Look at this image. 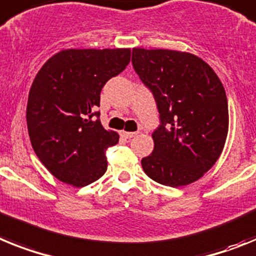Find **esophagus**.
Returning a JSON list of instances; mask_svg holds the SVG:
<instances>
[{"label": "esophagus", "mask_w": 256, "mask_h": 256, "mask_svg": "<svg viewBox=\"0 0 256 256\" xmlns=\"http://www.w3.org/2000/svg\"><path fill=\"white\" fill-rule=\"evenodd\" d=\"M136 134H138V132H132V131H122V132H121L122 136L126 138V139H130V138H134Z\"/></svg>", "instance_id": "esophagus-1"}]
</instances>
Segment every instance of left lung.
I'll list each match as a JSON object with an SVG mask.
<instances>
[{
	"instance_id": "8db88e82",
	"label": "left lung",
	"mask_w": 256,
	"mask_h": 256,
	"mask_svg": "<svg viewBox=\"0 0 256 256\" xmlns=\"http://www.w3.org/2000/svg\"><path fill=\"white\" fill-rule=\"evenodd\" d=\"M131 62L160 113L153 152L142 160L144 172L174 188L198 180L218 161L228 134V102L220 80L190 52L135 48Z\"/></svg>"
}]
</instances>
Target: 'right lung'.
I'll return each mask as SVG.
<instances>
[{
  "label": "right lung",
  "mask_w": 256,
  "mask_h": 256,
  "mask_svg": "<svg viewBox=\"0 0 256 256\" xmlns=\"http://www.w3.org/2000/svg\"><path fill=\"white\" fill-rule=\"evenodd\" d=\"M130 55V48H70L36 76L26 104L30 143L63 183L85 186L106 171V150L118 143V134L102 126L96 110L103 86L125 70Z\"/></svg>",
  "instance_id": "add662e5"
}]
</instances>
